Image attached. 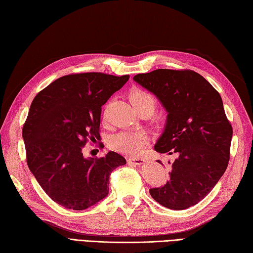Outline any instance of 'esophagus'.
<instances>
[{
	"instance_id": "34e87169",
	"label": "esophagus",
	"mask_w": 253,
	"mask_h": 253,
	"mask_svg": "<svg viewBox=\"0 0 253 253\" xmlns=\"http://www.w3.org/2000/svg\"><path fill=\"white\" fill-rule=\"evenodd\" d=\"M127 162L128 164H135V165H142L146 161H144L143 159H140V158H128L127 159Z\"/></svg>"
}]
</instances>
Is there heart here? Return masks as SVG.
<instances>
[{
    "mask_svg": "<svg viewBox=\"0 0 253 253\" xmlns=\"http://www.w3.org/2000/svg\"><path fill=\"white\" fill-rule=\"evenodd\" d=\"M130 102L139 113L142 111H150L152 113L157 106V100L154 96L148 91L141 89L131 91ZM149 140V133L144 130H124L111 138L110 146L120 153L138 155L147 147Z\"/></svg>",
    "mask_w": 253,
    "mask_h": 253,
    "instance_id": "1",
    "label": "heart"
}]
</instances>
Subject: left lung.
I'll return each instance as SVG.
<instances>
[{
    "label": "left lung",
    "instance_id": "1",
    "mask_svg": "<svg viewBox=\"0 0 253 253\" xmlns=\"http://www.w3.org/2000/svg\"><path fill=\"white\" fill-rule=\"evenodd\" d=\"M133 79L157 95L169 113L155 151L176 158L169 180L150 189V195L171 210L195 206L217 184L229 162L233 127L221 95L190 69L160 68Z\"/></svg>",
    "mask_w": 253,
    "mask_h": 253
}]
</instances>
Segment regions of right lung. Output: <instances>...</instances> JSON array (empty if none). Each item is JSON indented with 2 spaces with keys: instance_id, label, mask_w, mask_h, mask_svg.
Masks as SVG:
<instances>
[{
  "instance_id": "1",
  "label": "right lung",
  "mask_w": 253,
  "mask_h": 253,
  "mask_svg": "<svg viewBox=\"0 0 253 253\" xmlns=\"http://www.w3.org/2000/svg\"><path fill=\"white\" fill-rule=\"evenodd\" d=\"M128 79L129 75L69 74L32 101L23 127L27 164L42 189L60 206L77 211L92 207L109 193L112 171L126 164L113 151L84 159L83 149L100 139L101 106Z\"/></svg>"
}]
</instances>
